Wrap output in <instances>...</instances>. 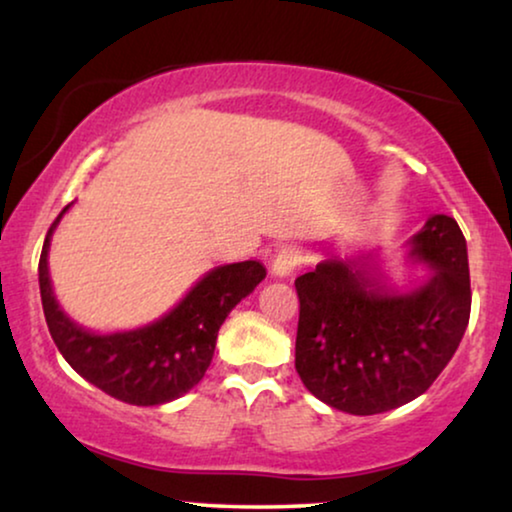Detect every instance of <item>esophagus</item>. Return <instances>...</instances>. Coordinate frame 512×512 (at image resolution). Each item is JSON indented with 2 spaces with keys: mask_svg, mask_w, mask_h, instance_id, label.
I'll use <instances>...</instances> for the list:
<instances>
[{
  "mask_svg": "<svg viewBox=\"0 0 512 512\" xmlns=\"http://www.w3.org/2000/svg\"><path fill=\"white\" fill-rule=\"evenodd\" d=\"M300 263H302L300 251L293 247H284V249H279L272 258V274L274 277H288V274H293L295 270H298Z\"/></svg>",
  "mask_w": 512,
  "mask_h": 512,
  "instance_id": "1",
  "label": "esophagus"
}]
</instances>
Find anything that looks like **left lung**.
I'll use <instances>...</instances> for the list:
<instances>
[{"label": "left lung", "mask_w": 512, "mask_h": 512, "mask_svg": "<svg viewBox=\"0 0 512 512\" xmlns=\"http://www.w3.org/2000/svg\"><path fill=\"white\" fill-rule=\"evenodd\" d=\"M409 244L411 258L432 268L413 291H390L362 258L330 256L295 279V369L311 395L332 409L374 416L409 404L462 342L471 281L457 221L434 214Z\"/></svg>", "instance_id": "obj_1"}]
</instances>
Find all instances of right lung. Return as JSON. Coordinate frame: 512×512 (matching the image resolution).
<instances>
[{
    "mask_svg": "<svg viewBox=\"0 0 512 512\" xmlns=\"http://www.w3.org/2000/svg\"><path fill=\"white\" fill-rule=\"evenodd\" d=\"M69 207L50 226L39 261L43 314L59 353L85 381L120 402L157 406L182 397L205 376L221 323L261 284L265 268L258 261L219 265L159 321L127 332L96 335L59 309L50 286V238Z\"/></svg>",
    "mask_w": 512,
    "mask_h": 512,
    "instance_id": "1",
    "label": "right lung"
}]
</instances>
